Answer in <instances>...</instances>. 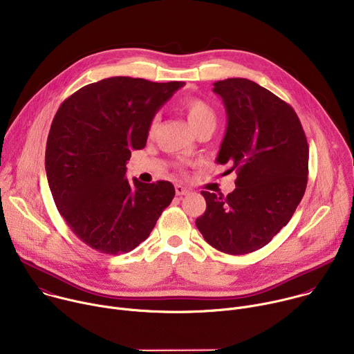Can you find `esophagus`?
I'll list each match as a JSON object with an SVG mask.
<instances>
[{"label":"esophagus","mask_w":354,"mask_h":354,"mask_svg":"<svg viewBox=\"0 0 354 354\" xmlns=\"http://www.w3.org/2000/svg\"><path fill=\"white\" fill-rule=\"evenodd\" d=\"M190 190L189 189H186L185 186H182V185H176L175 186V193H176V196H185V194H187Z\"/></svg>","instance_id":"1"}]
</instances>
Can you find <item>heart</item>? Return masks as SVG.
<instances>
[{
  "mask_svg": "<svg viewBox=\"0 0 354 354\" xmlns=\"http://www.w3.org/2000/svg\"><path fill=\"white\" fill-rule=\"evenodd\" d=\"M185 112H186L187 122L194 133L203 127H216L217 124L216 111L201 99H194V97L187 99L185 102ZM157 122H158L157 118L151 120L149 129H148L149 133H154L157 127Z\"/></svg>",
  "mask_w": 354,
  "mask_h": 354,
  "instance_id": "1",
  "label": "heart"
}]
</instances>
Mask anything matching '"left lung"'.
Wrapping results in <instances>:
<instances>
[{"label": "left lung", "mask_w": 354, "mask_h": 354, "mask_svg": "<svg viewBox=\"0 0 354 354\" xmlns=\"http://www.w3.org/2000/svg\"><path fill=\"white\" fill-rule=\"evenodd\" d=\"M213 85L227 112L216 161L236 172V187L225 197L201 192L206 212L196 227L213 248L243 255L268 245L292 217L306 193L310 149L294 109L266 88L246 78Z\"/></svg>", "instance_id": "left-lung-1"}]
</instances>
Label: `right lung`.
I'll return each instance as SVG.
<instances>
[{"mask_svg": "<svg viewBox=\"0 0 354 354\" xmlns=\"http://www.w3.org/2000/svg\"><path fill=\"white\" fill-rule=\"evenodd\" d=\"M185 82L112 77L82 86L59 108L46 144V175L71 231L102 254L133 250L153 231L175 187L126 178L158 109Z\"/></svg>", "mask_w": 354, "mask_h": 354, "instance_id": "obj_1", "label": "right lung"}]
</instances>
